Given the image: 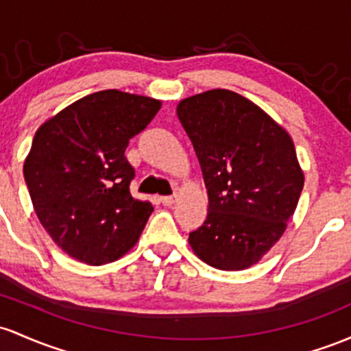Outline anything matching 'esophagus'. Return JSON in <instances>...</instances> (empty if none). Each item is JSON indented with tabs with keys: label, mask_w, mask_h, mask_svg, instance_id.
<instances>
[{
	"label": "esophagus",
	"mask_w": 351,
	"mask_h": 351,
	"mask_svg": "<svg viewBox=\"0 0 351 351\" xmlns=\"http://www.w3.org/2000/svg\"><path fill=\"white\" fill-rule=\"evenodd\" d=\"M178 202V195H171V196H163L161 198V203H163L165 206H171L175 205V203Z\"/></svg>",
	"instance_id": "obj_1"
}]
</instances>
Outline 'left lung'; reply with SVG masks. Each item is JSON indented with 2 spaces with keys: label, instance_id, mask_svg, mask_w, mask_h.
Segmentation results:
<instances>
[{
  "label": "left lung",
  "instance_id": "left-lung-1",
  "mask_svg": "<svg viewBox=\"0 0 351 351\" xmlns=\"http://www.w3.org/2000/svg\"><path fill=\"white\" fill-rule=\"evenodd\" d=\"M176 114L208 191L206 219L188 243L213 268L253 267L282 238L305 183L290 133L248 98L221 88L182 99Z\"/></svg>",
  "mask_w": 351,
  "mask_h": 351
}]
</instances>
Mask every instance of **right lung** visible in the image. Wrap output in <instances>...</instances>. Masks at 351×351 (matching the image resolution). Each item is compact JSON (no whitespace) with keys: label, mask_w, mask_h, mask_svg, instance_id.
Segmentation results:
<instances>
[{"label":"right lung","mask_w":351,"mask_h":351,"mask_svg":"<svg viewBox=\"0 0 351 351\" xmlns=\"http://www.w3.org/2000/svg\"><path fill=\"white\" fill-rule=\"evenodd\" d=\"M160 108L149 96L96 91L36 130L23 171L38 219L66 255L98 267L136 245L153 205L130 193L125 149Z\"/></svg>","instance_id":"1"}]
</instances>
